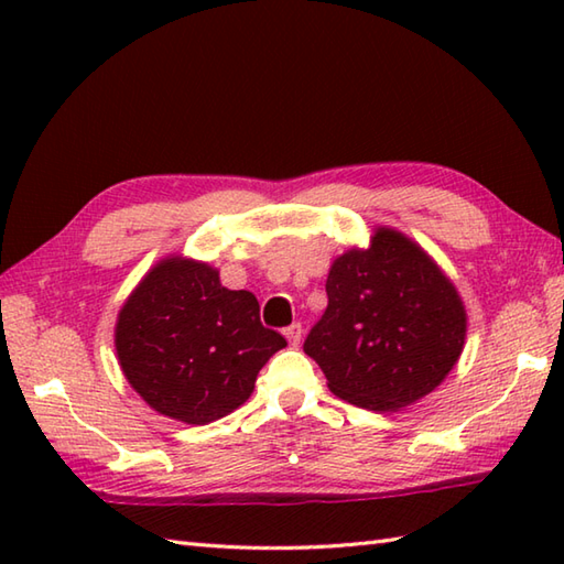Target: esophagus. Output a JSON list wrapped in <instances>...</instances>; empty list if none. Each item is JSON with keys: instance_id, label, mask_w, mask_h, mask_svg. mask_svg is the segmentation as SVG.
<instances>
[{"instance_id": "1", "label": "esophagus", "mask_w": 564, "mask_h": 564, "mask_svg": "<svg viewBox=\"0 0 564 564\" xmlns=\"http://www.w3.org/2000/svg\"><path fill=\"white\" fill-rule=\"evenodd\" d=\"M285 337H289L291 346L301 344V339H303V325H301V322H293L291 327H285Z\"/></svg>"}]
</instances>
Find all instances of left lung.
<instances>
[{"label":"left lung","mask_w":564,"mask_h":564,"mask_svg":"<svg viewBox=\"0 0 564 564\" xmlns=\"http://www.w3.org/2000/svg\"><path fill=\"white\" fill-rule=\"evenodd\" d=\"M327 310L303 349L337 398L370 412L422 400L460 358L467 317L426 251L390 227L334 259Z\"/></svg>","instance_id":"left-lung-1"}]
</instances>
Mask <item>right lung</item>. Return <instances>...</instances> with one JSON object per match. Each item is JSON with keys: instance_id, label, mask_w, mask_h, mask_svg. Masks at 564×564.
<instances>
[{"instance_id": "add662e5", "label": "right lung", "mask_w": 564, "mask_h": 564, "mask_svg": "<svg viewBox=\"0 0 564 564\" xmlns=\"http://www.w3.org/2000/svg\"><path fill=\"white\" fill-rule=\"evenodd\" d=\"M285 344L261 325L254 295L225 289L218 269L184 257L150 269L116 322L126 380L154 412L196 426L245 404Z\"/></svg>"}]
</instances>
